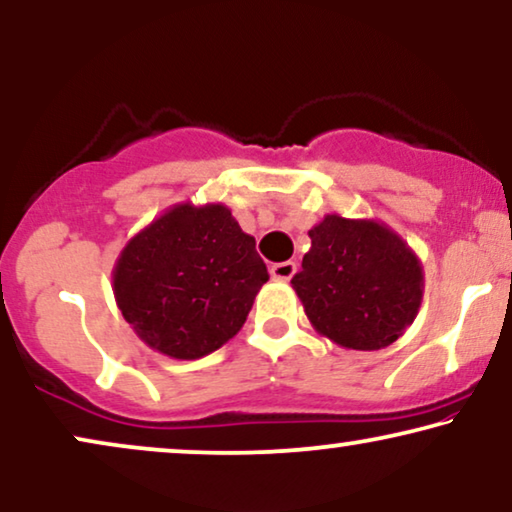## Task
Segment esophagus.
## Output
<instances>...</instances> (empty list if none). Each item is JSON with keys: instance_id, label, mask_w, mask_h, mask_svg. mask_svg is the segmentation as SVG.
<instances>
[{"instance_id": "obj_1", "label": "esophagus", "mask_w": 512, "mask_h": 512, "mask_svg": "<svg viewBox=\"0 0 512 512\" xmlns=\"http://www.w3.org/2000/svg\"><path fill=\"white\" fill-rule=\"evenodd\" d=\"M269 271L276 281H290V278L295 276L297 264L295 262H278V264H271Z\"/></svg>"}]
</instances>
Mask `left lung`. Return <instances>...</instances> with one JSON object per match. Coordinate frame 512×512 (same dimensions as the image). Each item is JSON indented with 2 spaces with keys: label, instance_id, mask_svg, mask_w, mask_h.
<instances>
[{
  "label": "left lung",
  "instance_id": "obj_1",
  "mask_svg": "<svg viewBox=\"0 0 512 512\" xmlns=\"http://www.w3.org/2000/svg\"><path fill=\"white\" fill-rule=\"evenodd\" d=\"M292 288L313 330L344 349L377 351L403 337L424 299V269L384 222L325 215Z\"/></svg>",
  "mask_w": 512,
  "mask_h": 512
}]
</instances>
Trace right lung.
<instances>
[{"label":"right lung","instance_id":"1","mask_svg":"<svg viewBox=\"0 0 512 512\" xmlns=\"http://www.w3.org/2000/svg\"><path fill=\"white\" fill-rule=\"evenodd\" d=\"M269 281L255 238L222 203H177L140 229L112 271L117 306L149 349L196 360L241 330Z\"/></svg>","mask_w":512,"mask_h":512}]
</instances>
